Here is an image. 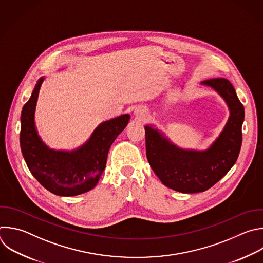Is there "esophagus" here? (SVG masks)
<instances>
[{"instance_id": "esophagus-1", "label": "esophagus", "mask_w": 263, "mask_h": 263, "mask_svg": "<svg viewBox=\"0 0 263 263\" xmlns=\"http://www.w3.org/2000/svg\"><path fill=\"white\" fill-rule=\"evenodd\" d=\"M134 114H135V116H136L138 119H140V120L145 117V111L142 110V109H136V110L134 111Z\"/></svg>"}]
</instances>
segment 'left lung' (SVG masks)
<instances>
[{
	"mask_svg": "<svg viewBox=\"0 0 263 263\" xmlns=\"http://www.w3.org/2000/svg\"><path fill=\"white\" fill-rule=\"evenodd\" d=\"M217 92L229 109L228 121L209 148H182L153 125L144 126L148 163L166 187L182 193L204 192L218 183L235 164L241 146L245 108L228 79L200 82Z\"/></svg>",
	"mask_w": 263,
	"mask_h": 263,
	"instance_id": "left-lung-1",
	"label": "left lung"
}]
</instances>
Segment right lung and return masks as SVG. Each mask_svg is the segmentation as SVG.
Wrapping results in <instances>:
<instances>
[{"label":"right lung","mask_w":263,"mask_h":263,"mask_svg":"<svg viewBox=\"0 0 263 263\" xmlns=\"http://www.w3.org/2000/svg\"><path fill=\"white\" fill-rule=\"evenodd\" d=\"M44 76L35 84L21 116V148L34 178L49 192L59 196H76L92 190L105 168L108 151L127 127L126 114L101 123L82 145L72 151L48 147L38 134L35 111Z\"/></svg>","instance_id":"1"}]
</instances>
